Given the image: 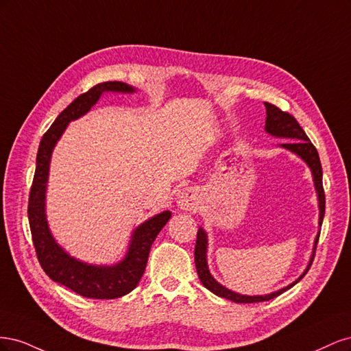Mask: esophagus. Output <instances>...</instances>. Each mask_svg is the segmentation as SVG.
<instances>
[{"instance_id": "34e87169", "label": "esophagus", "mask_w": 351, "mask_h": 351, "mask_svg": "<svg viewBox=\"0 0 351 351\" xmlns=\"http://www.w3.org/2000/svg\"><path fill=\"white\" fill-rule=\"evenodd\" d=\"M197 190L195 187H183L177 193V204L182 209H193L197 205Z\"/></svg>"}]
</instances>
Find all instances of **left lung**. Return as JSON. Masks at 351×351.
I'll use <instances>...</instances> for the list:
<instances>
[{"label": "left lung", "mask_w": 351, "mask_h": 351, "mask_svg": "<svg viewBox=\"0 0 351 351\" xmlns=\"http://www.w3.org/2000/svg\"><path fill=\"white\" fill-rule=\"evenodd\" d=\"M265 108H267V121H265V130H267L272 136L291 139L287 143H282L281 146L285 147V149L291 151L293 154L299 155L311 168L312 176H313L315 189L317 193V200H319V226H322L324 215H325V193H324V186H322V165H321V159H319V155H317L316 147L312 145L309 137L306 136L304 130L302 129L300 124L297 123V120L291 114L281 111L278 107H275V105H272L269 102H265ZM319 234H321V231L317 232V236L315 239L313 253H312V258L309 261V265H307L306 271L294 282L287 285L285 289H281V290L271 293V294L243 295V294H239V293H234V291L226 289L224 285L217 282L215 278L210 275L209 268H208V262H206V247H208L206 232L204 231V228H199L196 246H195V263H196V271L199 275V280L209 291H212L219 297H224V299H228L234 303H259V302L271 300V299H274V297H277L281 293L291 289V287L299 282L307 274V271H309L311 265L313 262V258H315V249H316L317 240H319Z\"/></svg>", "instance_id": "1"}]
</instances>
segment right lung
<instances>
[{"instance_id":"add662e5","label":"right lung","mask_w":351,"mask_h":351,"mask_svg":"<svg viewBox=\"0 0 351 351\" xmlns=\"http://www.w3.org/2000/svg\"><path fill=\"white\" fill-rule=\"evenodd\" d=\"M104 92L133 93L134 89L123 82L99 83L79 95L57 117L39 143L35 177L30 187L27 206L32 240L42 269L52 281L89 299H117L130 293L139 284L145 272L152 243L171 218V212L164 210L137 227L133 231L125 258L112 267H97L74 259L52 237L45 215V193L52 151L69 123L86 114Z\"/></svg>"}]
</instances>
